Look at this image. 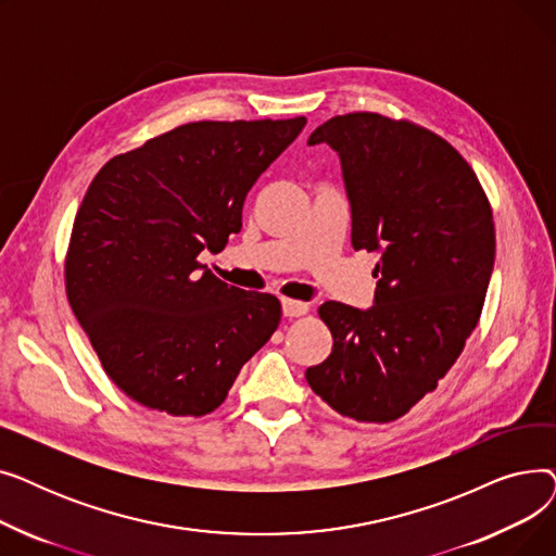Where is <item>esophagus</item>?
<instances>
[{"label": "esophagus", "instance_id": "esophagus-1", "mask_svg": "<svg viewBox=\"0 0 556 556\" xmlns=\"http://www.w3.org/2000/svg\"><path fill=\"white\" fill-rule=\"evenodd\" d=\"M281 308H283L286 317H302V315L308 313V304L306 302H298V300H283Z\"/></svg>", "mask_w": 556, "mask_h": 556}]
</instances>
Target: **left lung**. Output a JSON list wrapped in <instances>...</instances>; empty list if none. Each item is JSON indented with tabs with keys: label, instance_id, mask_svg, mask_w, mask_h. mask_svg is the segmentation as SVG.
Segmentation results:
<instances>
[{
	"label": "left lung",
	"instance_id": "8db88e82",
	"mask_svg": "<svg viewBox=\"0 0 556 556\" xmlns=\"http://www.w3.org/2000/svg\"><path fill=\"white\" fill-rule=\"evenodd\" d=\"M308 143L340 155L354 250L378 252L367 311L317 308L333 336L311 390L342 417L388 424L437 388L484 306L495 256L489 198L440 135L376 112L340 114Z\"/></svg>",
	"mask_w": 556,
	"mask_h": 556
}]
</instances>
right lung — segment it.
I'll return each mask as SVG.
<instances>
[{"label": "right lung", "instance_id": "1", "mask_svg": "<svg viewBox=\"0 0 556 556\" xmlns=\"http://www.w3.org/2000/svg\"><path fill=\"white\" fill-rule=\"evenodd\" d=\"M306 116L193 122L112 157L87 189L65 258L70 306L112 383L173 417L214 413L281 319L275 295L198 261L241 231L243 202Z\"/></svg>", "mask_w": 556, "mask_h": 556}]
</instances>
